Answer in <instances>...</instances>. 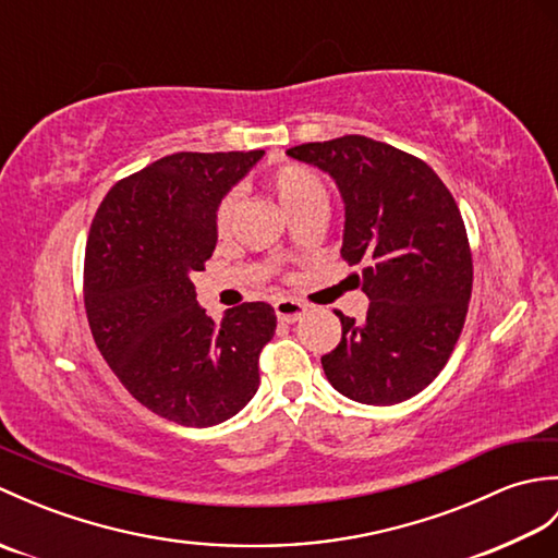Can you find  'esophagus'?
<instances>
[{
	"instance_id": "obj_1",
	"label": "esophagus",
	"mask_w": 558,
	"mask_h": 558,
	"mask_svg": "<svg viewBox=\"0 0 558 558\" xmlns=\"http://www.w3.org/2000/svg\"><path fill=\"white\" fill-rule=\"evenodd\" d=\"M272 310H276L278 322H286V324L300 322V318L306 314V306H304L302 302H298V300H288V298L278 300L276 304H272Z\"/></svg>"
}]
</instances>
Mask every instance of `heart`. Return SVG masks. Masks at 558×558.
<instances>
[{"label":"heart","mask_w":558,"mask_h":558,"mask_svg":"<svg viewBox=\"0 0 558 558\" xmlns=\"http://www.w3.org/2000/svg\"><path fill=\"white\" fill-rule=\"evenodd\" d=\"M270 186L272 194L278 196L280 206L286 208V213L300 208L304 204H312V201L326 198V184L322 177H318L312 168H304V165L298 162H286L270 174ZM234 206H236V194H228L218 206V230H228L232 216H234Z\"/></svg>","instance_id":"b5f03b06"}]
</instances>
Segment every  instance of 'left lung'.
Returning <instances> with one entry per match:
<instances>
[{
	"label": "left lung",
	"instance_id": "1",
	"mask_svg": "<svg viewBox=\"0 0 558 558\" xmlns=\"http://www.w3.org/2000/svg\"><path fill=\"white\" fill-rule=\"evenodd\" d=\"M288 156L336 182L345 206L340 254L364 260L366 318L338 314L342 338L322 357L338 393L364 405L417 396L444 369L465 324L472 256L465 222L420 158L366 136L304 144Z\"/></svg>",
	"mask_w": 558,
	"mask_h": 558
}]
</instances>
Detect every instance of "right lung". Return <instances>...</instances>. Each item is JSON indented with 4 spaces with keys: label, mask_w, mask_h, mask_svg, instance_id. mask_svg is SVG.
<instances>
[{
    "label": "right lung",
    "mask_w": 558,
    "mask_h": 558,
    "mask_svg": "<svg viewBox=\"0 0 558 558\" xmlns=\"http://www.w3.org/2000/svg\"><path fill=\"white\" fill-rule=\"evenodd\" d=\"M264 158L174 153L117 182L90 225L83 268L88 324L105 362L141 405L184 426L234 417L258 390V352L276 312L246 302L213 322L194 270L218 242V206Z\"/></svg>",
    "instance_id": "add662e5"
}]
</instances>
